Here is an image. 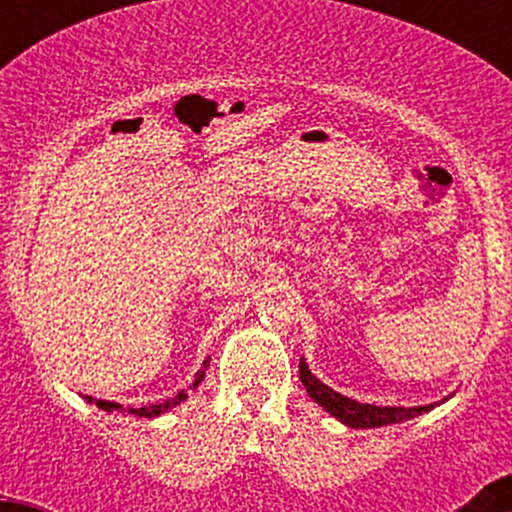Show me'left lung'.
Returning a JSON list of instances; mask_svg holds the SVG:
<instances>
[{
    "label": "left lung",
    "instance_id": "8db88e82",
    "mask_svg": "<svg viewBox=\"0 0 512 512\" xmlns=\"http://www.w3.org/2000/svg\"><path fill=\"white\" fill-rule=\"evenodd\" d=\"M299 381L307 389V394L322 406L327 414H332L334 418L344 423L349 428H379V426H391V423H401L409 421V418L426 414L431 411L433 406L438 404H428V406H374V404H359V401L347 399L339 391L329 389L327 384L317 379V376L309 371L307 361L299 359ZM446 401V399H443Z\"/></svg>",
    "mask_w": 512,
    "mask_h": 512
}]
</instances>
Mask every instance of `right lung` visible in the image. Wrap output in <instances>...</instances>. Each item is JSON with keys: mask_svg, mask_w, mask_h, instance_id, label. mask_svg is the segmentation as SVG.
<instances>
[{"mask_svg": "<svg viewBox=\"0 0 512 512\" xmlns=\"http://www.w3.org/2000/svg\"><path fill=\"white\" fill-rule=\"evenodd\" d=\"M208 361H210V359H205V361H203V369H200L198 374H195V381H193V386H198L200 381L205 379V369H208ZM84 399L89 401V404H96L98 409H103V411H121V414H133V416H141V418H156V416H160V414H165V411H168V409H173V406H178L180 401H185V399H188V394H185V391H178V394H175V399H168V401H163V404L141 406V409H133V406H123V404H116V401H103V399H94V396H84Z\"/></svg>", "mask_w": 512, "mask_h": 512, "instance_id": "obj_1", "label": "right lung"}]
</instances>
